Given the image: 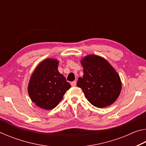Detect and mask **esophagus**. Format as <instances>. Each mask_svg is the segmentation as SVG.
Instances as JSON below:
<instances>
[{"label":"esophagus","instance_id":"1","mask_svg":"<svg viewBox=\"0 0 146 146\" xmlns=\"http://www.w3.org/2000/svg\"><path fill=\"white\" fill-rule=\"evenodd\" d=\"M71 86L74 87V86H75L76 85V81H73V82H71Z\"/></svg>","mask_w":146,"mask_h":146}]
</instances>
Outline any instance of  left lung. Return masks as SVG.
<instances>
[{"label":"left lung","mask_w":146,"mask_h":146,"mask_svg":"<svg viewBox=\"0 0 146 146\" xmlns=\"http://www.w3.org/2000/svg\"><path fill=\"white\" fill-rule=\"evenodd\" d=\"M84 75L77 86L93 106L104 108L111 105L120 95L122 82L113 66L102 56L89 55L80 60Z\"/></svg>","instance_id":"8db88e82"}]
</instances>
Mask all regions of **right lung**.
Wrapping results in <instances>:
<instances>
[{
  "instance_id": "obj_1",
  "label": "right lung",
  "mask_w": 146,
  "mask_h": 146,
  "mask_svg": "<svg viewBox=\"0 0 146 146\" xmlns=\"http://www.w3.org/2000/svg\"><path fill=\"white\" fill-rule=\"evenodd\" d=\"M56 59L46 58L31 76L28 91L32 102L46 110L55 108L71 86L58 70Z\"/></svg>"
}]
</instances>
